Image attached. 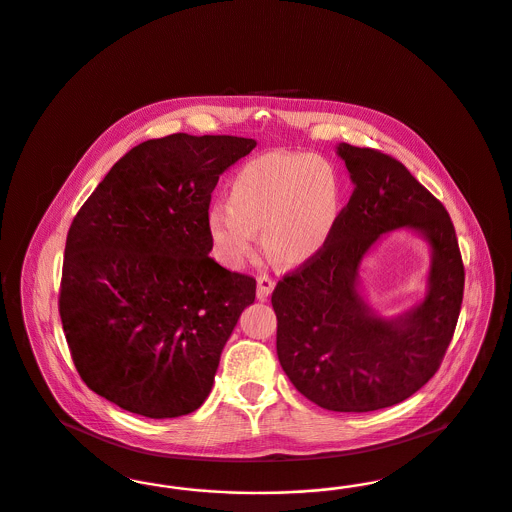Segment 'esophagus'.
<instances>
[{"mask_svg":"<svg viewBox=\"0 0 512 512\" xmlns=\"http://www.w3.org/2000/svg\"><path fill=\"white\" fill-rule=\"evenodd\" d=\"M274 280L272 278H268V276H259L257 278V299H261V301H265L268 299V295L272 293L274 290Z\"/></svg>","mask_w":512,"mask_h":512,"instance_id":"esophagus-1","label":"esophagus"}]
</instances>
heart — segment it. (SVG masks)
<instances>
[{
	"instance_id": "heart-1",
	"label": "heart",
	"mask_w": 512,
	"mask_h": 512,
	"mask_svg": "<svg viewBox=\"0 0 512 512\" xmlns=\"http://www.w3.org/2000/svg\"><path fill=\"white\" fill-rule=\"evenodd\" d=\"M228 207L209 211L207 232L224 265L240 268L255 253L265 230L268 255L299 267L330 242L340 217L341 186L334 169L309 153L274 151L238 171Z\"/></svg>"
}]
</instances>
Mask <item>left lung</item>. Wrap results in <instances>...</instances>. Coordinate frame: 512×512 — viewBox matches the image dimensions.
Instances as JSON below:
<instances>
[{"label": "left lung", "mask_w": 512, "mask_h": 512, "mask_svg": "<svg viewBox=\"0 0 512 512\" xmlns=\"http://www.w3.org/2000/svg\"><path fill=\"white\" fill-rule=\"evenodd\" d=\"M338 155L355 188L330 242L272 292L276 353L295 390L318 407L368 413L405 401L438 372L461 313L463 257L449 213L403 163L349 144ZM397 227L431 245L429 290L411 312L384 319L358 292V267Z\"/></svg>", "instance_id": "1"}]
</instances>
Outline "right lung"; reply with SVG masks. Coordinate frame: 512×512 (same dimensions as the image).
<instances>
[{
    "label": "right lung",
    "mask_w": 512,
    "mask_h": 512,
    "mask_svg": "<svg viewBox=\"0 0 512 512\" xmlns=\"http://www.w3.org/2000/svg\"><path fill=\"white\" fill-rule=\"evenodd\" d=\"M257 146L171 134L132 147L69 228L59 315L84 384L147 418L194 413L255 301V278L209 257L211 194Z\"/></svg>",
    "instance_id": "obj_1"
}]
</instances>
